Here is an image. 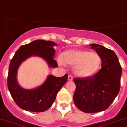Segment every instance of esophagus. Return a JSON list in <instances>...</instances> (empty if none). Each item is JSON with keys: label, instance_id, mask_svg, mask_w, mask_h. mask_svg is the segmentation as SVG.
Masks as SVG:
<instances>
[{"label": "esophagus", "instance_id": "esophagus-1", "mask_svg": "<svg viewBox=\"0 0 127 127\" xmlns=\"http://www.w3.org/2000/svg\"><path fill=\"white\" fill-rule=\"evenodd\" d=\"M67 79H68V80H69V81H72V80H73V77L71 75H69L68 76V78H67Z\"/></svg>", "mask_w": 127, "mask_h": 127}]
</instances>
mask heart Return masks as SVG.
<instances>
[{
    "instance_id": "b5f03b06",
    "label": "heart",
    "mask_w": 127,
    "mask_h": 127,
    "mask_svg": "<svg viewBox=\"0 0 127 127\" xmlns=\"http://www.w3.org/2000/svg\"><path fill=\"white\" fill-rule=\"evenodd\" d=\"M59 63L74 65V74L81 78H86L92 76L98 72L101 64V58L95 52L68 50L63 54L62 60L60 59Z\"/></svg>"
}]
</instances>
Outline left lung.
<instances>
[{"label": "left lung", "mask_w": 127, "mask_h": 127, "mask_svg": "<svg viewBox=\"0 0 127 127\" xmlns=\"http://www.w3.org/2000/svg\"><path fill=\"white\" fill-rule=\"evenodd\" d=\"M101 58V68L93 76L74 78L73 100L85 113H96L106 110L118 95L120 88L122 67L115 53L96 44H92Z\"/></svg>", "instance_id": "8db88e82"}]
</instances>
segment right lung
I'll return each mask as SVG.
<instances>
[{"instance_id":"1","label":"right lung","mask_w":127,"mask_h":127,"mask_svg":"<svg viewBox=\"0 0 127 127\" xmlns=\"http://www.w3.org/2000/svg\"><path fill=\"white\" fill-rule=\"evenodd\" d=\"M56 44L51 41L35 40L19 47L15 52L9 65L7 86L15 103L21 108L32 112H42L49 108L54 103L57 93L67 80V74L62 77L49 75L39 87L33 90H25L17 81V73L20 64L27 58L37 56L44 59L49 67H56L54 60Z\"/></svg>"}]
</instances>
